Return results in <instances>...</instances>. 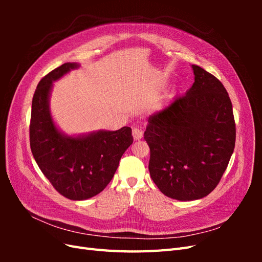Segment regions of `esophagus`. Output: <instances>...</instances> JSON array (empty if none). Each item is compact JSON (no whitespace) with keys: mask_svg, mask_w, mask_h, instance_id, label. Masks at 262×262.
<instances>
[{"mask_svg":"<svg viewBox=\"0 0 262 262\" xmlns=\"http://www.w3.org/2000/svg\"><path fill=\"white\" fill-rule=\"evenodd\" d=\"M132 136H133L134 140H141L142 138H143V131H142V129H140V128H133Z\"/></svg>","mask_w":262,"mask_h":262,"instance_id":"34e87169","label":"esophagus"}]
</instances>
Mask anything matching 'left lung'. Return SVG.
I'll return each mask as SVG.
<instances>
[{"label": "left lung", "mask_w": 262, "mask_h": 262, "mask_svg": "<svg viewBox=\"0 0 262 262\" xmlns=\"http://www.w3.org/2000/svg\"><path fill=\"white\" fill-rule=\"evenodd\" d=\"M194 83L150 115L144 139L150 149L148 170L171 199H202L217 186L234 152L236 129L232 101L215 76L191 66Z\"/></svg>", "instance_id": "obj_1"}]
</instances>
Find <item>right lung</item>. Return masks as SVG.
Segmentation results:
<instances>
[{"label": "right lung", "instance_id": "1", "mask_svg": "<svg viewBox=\"0 0 262 262\" xmlns=\"http://www.w3.org/2000/svg\"><path fill=\"white\" fill-rule=\"evenodd\" d=\"M78 68V63L68 62L41 78L33 97L29 125L31 153L39 168L59 193L75 201L101 192L133 143L129 126L68 136L54 123L50 112L53 82Z\"/></svg>", "mask_w": 262, "mask_h": 262}]
</instances>
